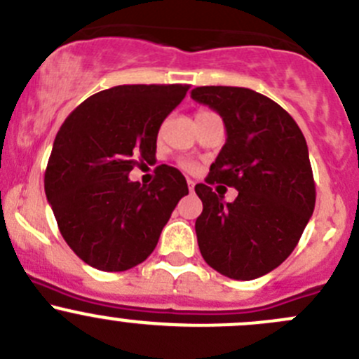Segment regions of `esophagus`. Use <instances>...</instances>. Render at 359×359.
<instances>
[{
    "instance_id": "obj_1",
    "label": "esophagus",
    "mask_w": 359,
    "mask_h": 359,
    "mask_svg": "<svg viewBox=\"0 0 359 359\" xmlns=\"http://www.w3.org/2000/svg\"><path fill=\"white\" fill-rule=\"evenodd\" d=\"M187 186H189V191H194V180L187 179Z\"/></svg>"
}]
</instances>
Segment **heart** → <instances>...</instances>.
Segmentation results:
<instances>
[{
    "label": "heart",
    "mask_w": 359,
    "mask_h": 359,
    "mask_svg": "<svg viewBox=\"0 0 359 359\" xmlns=\"http://www.w3.org/2000/svg\"><path fill=\"white\" fill-rule=\"evenodd\" d=\"M200 114H203V112H200ZM180 166H182V168H186V170H193V161H180Z\"/></svg>",
    "instance_id": "1"
}]
</instances>
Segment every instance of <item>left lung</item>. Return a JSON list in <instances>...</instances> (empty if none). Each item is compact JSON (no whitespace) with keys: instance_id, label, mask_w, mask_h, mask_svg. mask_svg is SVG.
Instances as JSON below:
<instances>
[{"instance_id":"8db88e82","label":"left lung","mask_w":359,"mask_h":359,"mask_svg":"<svg viewBox=\"0 0 359 359\" xmlns=\"http://www.w3.org/2000/svg\"><path fill=\"white\" fill-rule=\"evenodd\" d=\"M196 102L217 111L227 139L206 184L196 236L205 262L233 280H255L276 269L299 243L316 203L306 139L295 119L269 97L240 86H198ZM238 191L224 203L213 183Z\"/></svg>"}]
</instances>
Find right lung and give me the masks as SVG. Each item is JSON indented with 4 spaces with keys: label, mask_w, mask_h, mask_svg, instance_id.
Listing matches in <instances>:
<instances>
[{
    "label": "right lung",
    "mask_w": 359,
    "mask_h": 359,
    "mask_svg": "<svg viewBox=\"0 0 359 359\" xmlns=\"http://www.w3.org/2000/svg\"><path fill=\"white\" fill-rule=\"evenodd\" d=\"M187 85H119L88 97L57 132L45 172L46 200L72 252L95 269L119 273L156 248L173 208L189 193L182 173L154 170L132 182L139 161L153 163L161 123Z\"/></svg>",
    "instance_id": "right-lung-1"
}]
</instances>
